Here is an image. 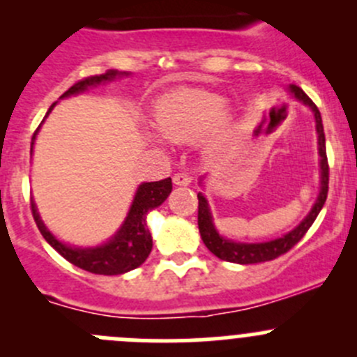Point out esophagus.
<instances>
[{
    "mask_svg": "<svg viewBox=\"0 0 357 357\" xmlns=\"http://www.w3.org/2000/svg\"><path fill=\"white\" fill-rule=\"evenodd\" d=\"M172 181L178 186H188L190 183H192V176H190L188 172H178V174H174Z\"/></svg>",
    "mask_w": 357,
    "mask_h": 357,
    "instance_id": "1",
    "label": "esophagus"
}]
</instances>
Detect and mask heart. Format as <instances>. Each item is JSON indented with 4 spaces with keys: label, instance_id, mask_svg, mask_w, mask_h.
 Here are the masks:
<instances>
[{
    "label": "heart",
    "instance_id": "obj_1",
    "mask_svg": "<svg viewBox=\"0 0 357 357\" xmlns=\"http://www.w3.org/2000/svg\"><path fill=\"white\" fill-rule=\"evenodd\" d=\"M153 124L171 143L200 138L208 155L221 152L231 136L235 117L222 96L195 88H181L160 96L153 105Z\"/></svg>",
    "mask_w": 357,
    "mask_h": 357
}]
</instances>
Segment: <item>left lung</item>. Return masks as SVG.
<instances>
[{
  "instance_id": "left-lung-1",
  "label": "left lung",
  "mask_w": 357,
  "mask_h": 357,
  "mask_svg": "<svg viewBox=\"0 0 357 357\" xmlns=\"http://www.w3.org/2000/svg\"><path fill=\"white\" fill-rule=\"evenodd\" d=\"M290 93L295 100L302 102L304 105H307L309 109L314 114L316 121V132H318V152L321 160H319V167H321V190H319V195L316 199L314 205H312L311 212L304 218V221L294 228L287 235L280 236V238L269 240V242L262 243H242V242H233V240L222 238L218 233V229L214 228V222H212V214L211 208H208L207 200L205 197L199 193V229L200 236L204 240L205 247L215 255V257L222 259V261L228 262H236V264H257V262H266L273 261V259L280 257L285 252H289L295 243L301 242L302 236L307 233V229L311 228L314 219L318 218L319 211L323 208L326 202V195H328V158H326V145H325V131H323V122H321V114H319L318 107L312 103V100L302 91L298 86L291 84Z\"/></svg>"
}]
</instances>
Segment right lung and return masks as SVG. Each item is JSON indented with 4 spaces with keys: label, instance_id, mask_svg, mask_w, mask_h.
Segmentation results:
<instances>
[{
    "label": "right lung",
    "instance_id": "obj_1",
    "mask_svg": "<svg viewBox=\"0 0 357 357\" xmlns=\"http://www.w3.org/2000/svg\"><path fill=\"white\" fill-rule=\"evenodd\" d=\"M121 75H128V72H119L112 68V70H107L105 74L86 77L82 79V81L75 82L74 86H70V88L63 93L62 98H67V96L70 95H77V93H82L88 88H91V86L100 84V82L112 81V79L121 77ZM53 107H55V103L50 107L48 114L52 112ZM38 131L39 128L36 129L34 136H32L31 152L32 146H34V139ZM171 190V178L139 185V188L136 190V195L131 204V208H129L128 212V218L122 222L119 231L115 233L107 243L91 248L70 247L59 242V240L48 231L45 222L41 221V218H39L38 214V208H36V204L32 200L31 211L32 215H34L36 225H38L39 231L45 236L46 242L55 248L63 259H67L70 264L77 266V268L84 269V271L95 273V275H122V273H128L131 271V269H136L138 266H142L143 262L146 261L150 252H152L153 242L149 226H146V214L167 199Z\"/></svg>",
    "mask_w": 357,
    "mask_h": 357
}]
</instances>
